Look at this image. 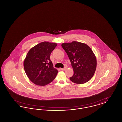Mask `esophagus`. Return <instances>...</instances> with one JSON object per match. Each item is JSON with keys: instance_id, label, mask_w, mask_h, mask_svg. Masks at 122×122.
<instances>
[{"instance_id": "1", "label": "esophagus", "mask_w": 122, "mask_h": 122, "mask_svg": "<svg viewBox=\"0 0 122 122\" xmlns=\"http://www.w3.org/2000/svg\"><path fill=\"white\" fill-rule=\"evenodd\" d=\"M66 69V67H65V68H61V69H60V70H65Z\"/></svg>"}]
</instances>
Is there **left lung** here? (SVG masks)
I'll return each instance as SVG.
<instances>
[{
	"instance_id": "obj_1",
	"label": "left lung",
	"mask_w": 122,
	"mask_h": 122,
	"mask_svg": "<svg viewBox=\"0 0 122 122\" xmlns=\"http://www.w3.org/2000/svg\"><path fill=\"white\" fill-rule=\"evenodd\" d=\"M61 46L67 54L74 75L70 80L77 84H83L93 77L97 68V58L92 50L86 43L73 41Z\"/></svg>"
}]
</instances>
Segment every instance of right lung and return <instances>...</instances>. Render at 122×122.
Returning <instances> with one entry per match:
<instances>
[{
	"label": "right lung",
	"instance_id": "add662e5",
	"mask_svg": "<svg viewBox=\"0 0 122 122\" xmlns=\"http://www.w3.org/2000/svg\"><path fill=\"white\" fill-rule=\"evenodd\" d=\"M57 46L56 43L43 41L32 47L24 61L25 71L35 85L44 86L52 82L58 71L53 68L50 54Z\"/></svg>",
	"mask_w": 122,
	"mask_h": 122
}]
</instances>
